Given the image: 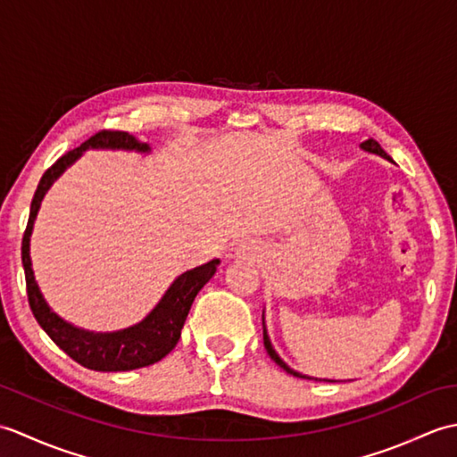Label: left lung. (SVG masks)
Returning a JSON list of instances; mask_svg holds the SVG:
<instances>
[{
    "label": "left lung",
    "instance_id": "1",
    "mask_svg": "<svg viewBox=\"0 0 457 457\" xmlns=\"http://www.w3.org/2000/svg\"><path fill=\"white\" fill-rule=\"evenodd\" d=\"M359 147H361L363 151H367V153H371V154H378V157H383V159H386V161H393L389 154H386L383 149H381V145H378L375 139H367L365 143H361L359 145ZM263 344H265V349H267V353L270 355V359H273V361L280 367V369H285L287 373H290V375H295V377H303V378H314V381H332V378H318V377H308V375H303V373H298V371H295V369H290L283 359L278 357V353L275 352V347H273V344H270V339H269V334H267V326H265V314H263ZM334 383V381H332Z\"/></svg>",
    "mask_w": 457,
    "mask_h": 457
}]
</instances>
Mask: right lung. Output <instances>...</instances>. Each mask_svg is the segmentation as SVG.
I'll list each match as a JSON object with an SVG mask.
<instances>
[{"instance_id": "1", "label": "right lung", "mask_w": 457, "mask_h": 457, "mask_svg": "<svg viewBox=\"0 0 457 457\" xmlns=\"http://www.w3.org/2000/svg\"><path fill=\"white\" fill-rule=\"evenodd\" d=\"M88 149L135 151L143 154L151 153V147L147 143H141L129 133L100 131L86 143H82L80 147L62 154V157L43 174L31 202V212H29V221L21 244L29 306H31L38 326H41L48 334V337H51L68 357H72L76 363L104 373L131 371V369L157 363L164 355H169L172 352L174 345L179 344L180 329L184 322H187L194 298H196L200 288L208 283L213 273H216L220 259H212L208 263L194 267L187 270V273L179 275L167 288V293L162 295L157 306H154L141 322L129 328L115 329V332H90V329L74 326L58 316L54 310L48 306L41 288H38L35 280L31 263V234L38 208H41V202L48 188H51L54 180L61 177L68 167H72V164L82 157L84 151Z\"/></svg>"}]
</instances>
